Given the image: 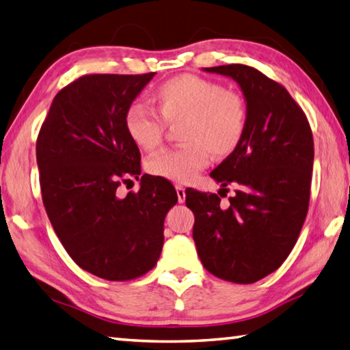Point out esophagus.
<instances>
[{"mask_svg":"<svg viewBox=\"0 0 350 350\" xmlns=\"http://www.w3.org/2000/svg\"><path fill=\"white\" fill-rule=\"evenodd\" d=\"M175 190H176V195H178V201L183 204L184 201H186V189H184L181 184H176Z\"/></svg>","mask_w":350,"mask_h":350,"instance_id":"obj_1","label":"esophagus"}]
</instances>
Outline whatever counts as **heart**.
Returning a JSON list of instances; mask_svg holds the SVG:
<instances>
[{"mask_svg":"<svg viewBox=\"0 0 350 350\" xmlns=\"http://www.w3.org/2000/svg\"><path fill=\"white\" fill-rule=\"evenodd\" d=\"M154 100L164 122L183 120L180 137L186 143L164 149L146 161L149 174L175 183H189L207 167L210 152L227 157L239 146L247 129V103L243 97L221 83L200 76L184 75L163 82ZM124 126L138 148L154 150L164 135V123L152 108L133 103L124 114Z\"/></svg>","mask_w":350,"mask_h":350,"instance_id":"b5f03b06","label":"heart"}]
</instances>
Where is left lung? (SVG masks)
Returning <instances> with one entry per match:
<instances>
[{
    "instance_id": "1",
    "label": "left lung",
    "mask_w": 350,
    "mask_h": 350,
    "mask_svg": "<svg viewBox=\"0 0 350 350\" xmlns=\"http://www.w3.org/2000/svg\"><path fill=\"white\" fill-rule=\"evenodd\" d=\"M204 71L239 85L248 118L239 146L210 174L221 190L237 184L230 206L222 207L216 193L186 190L193 241L208 273L254 283L275 271L299 239L311 189V126L288 91L256 68L232 64Z\"/></svg>"
}]
</instances>
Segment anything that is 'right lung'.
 <instances>
[{
  "label": "right lung",
  "mask_w": 350,
  "mask_h": 350,
  "mask_svg": "<svg viewBox=\"0 0 350 350\" xmlns=\"http://www.w3.org/2000/svg\"><path fill=\"white\" fill-rule=\"evenodd\" d=\"M148 75H88L62 88L41 126L36 161L45 212L70 257L100 279L124 282L157 265L172 184L142 174L140 150L124 126ZM131 177L141 190L124 198Z\"/></svg>",
  "instance_id": "add662e5"
}]
</instances>
